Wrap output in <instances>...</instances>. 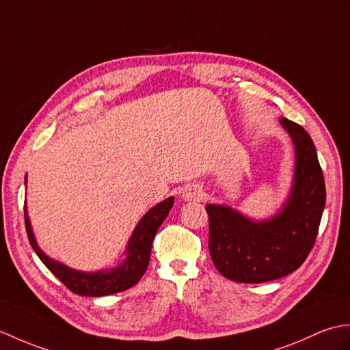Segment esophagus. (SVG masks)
I'll return each mask as SVG.
<instances>
[{
	"label": "esophagus",
	"mask_w": 350,
	"mask_h": 350,
	"mask_svg": "<svg viewBox=\"0 0 350 350\" xmlns=\"http://www.w3.org/2000/svg\"><path fill=\"white\" fill-rule=\"evenodd\" d=\"M202 198H204V191H202L200 187H198V185H189V187H185L183 190V199L184 200H200Z\"/></svg>",
	"instance_id": "esophagus-1"
}]
</instances>
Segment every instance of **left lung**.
Segmentation results:
<instances>
[{"label": "left lung", "mask_w": 350, "mask_h": 350, "mask_svg": "<svg viewBox=\"0 0 350 350\" xmlns=\"http://www.w3.org/2000/svg\"><path fill=\"white\" fill-rule=\"evenodd\" d=\"M295 146L289 195L265 220L228 205L208 204L209 253L219 273L238 283H265L298 269L314 244L325 208V180L312 137L297 122L278 120Z\"/></svg>", "instance_id": "1"}]
</instances>
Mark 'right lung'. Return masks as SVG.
<instances>
[{"mask_svg": "<svg viewBox=\"0 0 350 350\" xmlns=\"http://www.w3.org/2000/svg\"><path fill=\"white\" fill-rule=\"evenodd\" d=\"M174 196L165 199L160 202V204L152 206L150 211L139 220L136 228L131 232V237L129 238L126 250H124L126 259L120 262L116 267L92 271V273L70 268L64 265L63 262H58L49 258V256L38 247L33 228H31L28 209L25 204L27 235L31 247L34 248V252L37 253L38 258H40V260L48 267L51 273L55 275L61 283L66 284L73 293L82 295V297H106V295L127 291L141 280L150 263L152 239L155 234H157V229L161 226V223L165 221L167 217L170 208L174 206Z\"/></svg>", "mask_w": 350, "mask_h": 350, "instance_id": "obj_1", "label": "right lung"}]
</instances>
